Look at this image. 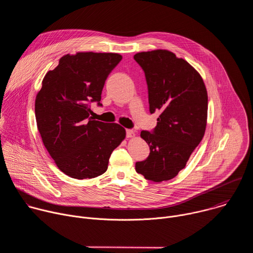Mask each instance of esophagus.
<instances>
[{
  "label": "esophagus",
  "instance_id": "34e87169",
  "mask_svg": "<svg viewBox=\"0 0 253 253\" xmlns=\"http://www.w3.org/2000/svg\"><path fill=\"white\" fill-rule=\"evenodd\" d=\"M126 136H127L128 138H134V137L136 136V134H135V132H134L133 130L127 129V130H126Z\"/></svg>",
  "mask_w": 253,
  "mask_h": 253
}]
</instances>
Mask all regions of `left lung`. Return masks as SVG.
Segmentation results:
<instances>
[{
	"label": "left lung",
	"mask_w": 253,
	"mask_h": 253,
	"mask_svg": "<svg viewBox=\"0 0 253 253\" xmlns=\"http://www.w3.org/2000/svg\"><path fill=\"white\" fill-rule=\"evenodd\" d=\"M134 59L145 73L150 113H160L152 133L141 131L150 154L135 169L150 181L162 182L186 166L204 136L207 91L198 72L168 50L137 53Z\"/></svg>",
	"instance_id": "1"
}]
</instances>
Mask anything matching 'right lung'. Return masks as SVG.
I'll list each match as a JSON object with an SVG mask.
<instances>
[{
    "label": "right lung",
    "instance_id": "1",
    "mask_svg": "<svg viewBox=\"0 0 253 253\" xmlns=\"http://www.w3.org/2000/svg\"><path fill=\"white\" fill-rule=\"evenodd\" d=\"M122 60L116 53L78 52L63 56L49 71L36 96L35 115L42 141L58 168L76 179L106 172L111 153L125 139L117 123L90 116L111 71Z\"/></svg>",
    "mask_w": 253,
    "mask_h": 253
}]
</instances>
